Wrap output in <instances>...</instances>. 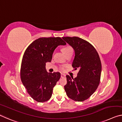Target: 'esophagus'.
Masks as SVG:
<instances>
[{
    "label": "esophagus",
    "instance_id": "34e87169",
    "mask_svg": "<svg viewBox=\"0 0 122 122\" xmlns=\"http://www.w3.org/2000/svg\"><path fill=\"white\" fill-rule=\"evenodd\" d=\"M65 76H66V75L65 74H62H62H61V78H64V77H65Z\"/></svg>",
    "mask_w": 122,
    "mask_h": 122
}]
</instances>
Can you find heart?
<instances>
[{
  "label": "heart",
  "instance_id": "heart-1",
  "mask_svg": "<svg viewBox=\"0 0 122 122\" xmlns=\"http://www.w3.org/2000/svg\"><path fill=\"white\" fill-rule=\"evenodd\" d=\"M62 51L63 54H64L65 55H66L67 53H69V52L73 51V49H72V48H71V47H70V46H67V47L62 48ZM65 67L64 66H62L60 67V69L61 71H63L65 69Z\"/></svg>",
  "mask_w": 122,
  "mask_h": 122
}]
</instances>
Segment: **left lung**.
<instances>
[{"instance_id": "8db88e82", "label": "left lung", "mask_w": 122, "mask_h": 122, "mask_svg": "<svg viewBox=\"0 0 122 122\" xmlns=\"http://www.w3.org/2000/svg\"><path fill=\"white\" fill-rule=\"evenodd\" d=\"M63 40L73 48L75 57L72 67L78 69L74 79L66 75L64 86L67 96L77 102H82L96 91L99 84L102 64L99 56L92 44L78 37H63Z\"/></svg>"}]
</instances>
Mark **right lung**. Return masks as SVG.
I'll return each instance as SVG.
<instances>
[{
  "instance_id": "right-lung-1",
  "label": "right lung",
  "mask_w": 122,
  "mask_h": 122,
  "mask_svg": "<svg viewBox=\"0 0 122 122\" xmlns=\"http://www.w3.org/2000/svg\"><path fill=\"white\" fill-rule=\"evenodd\" d=\"M66 44L60 37H41L26 48L21 65L20 78L27 92L36 101L43 103L51 98L61 74L47 72L46 63L51 62L58 46Z\"/></svg>"
}]
</instances>
